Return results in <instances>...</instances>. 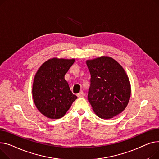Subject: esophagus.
I'll use <instances>...</instances> for the list:
<instances>
[{
  "mask_svg": "<svg viewBox=\"0 0 159 159\" xmlns=\"http://www.w3.org/2000/svg\"><path fill=\"white\" fill-rule=\"evenodd\" d=\"M77 96H78V98H81V97L84 96V93H83V91H81L80 92H79L78 94H77Z\"/></svg>",
  "mask_w": 159,
  "mask_h": 159,
  "instance_id": "esophagus-1",
  "label": "esophagus"
}]
</instances>
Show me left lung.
Here are the masks:
<instances>
[{
	"instance_id": "1",
	"label": "left lung",
	"mask_w": 159,
	"mask_h": 159,
	"mask_svg": "<svg viewBox=\"0 0 159 159\" xmlns=\"http://www.w3.org/2000/svg\"><path fill=\"white\" fill-rule=\"evenodd\" d=\"M90 74L88 99L93 111L101 119H111L126 108L131 85L123 67L107 56L88 60Z\"/></svg>"
}]
</instances>
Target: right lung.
I'll use <instances>...</instances> for the list:
<instances>
[{"label": "right lung", "instance_id": "obj_1", "mask_svg": "<svg viewBox=\"0 0 159 159\" xmlns=\"http://www.w3.org/2000/svg\"><path fill=\"white\" fill-rule=\"evenodd\" d=\"M74 61V58H51L41 65L35 74L33 99L37 109L48 118H61L77 99L65 80V74Z\"/></svg>", "mask_w": 159, "mask_h": 159}]
</instances>
